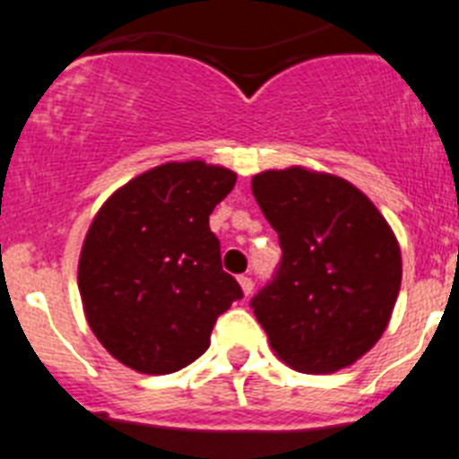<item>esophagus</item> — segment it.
Here are the masks:
<instances>
[{"label":"esophagus","instance_id":"esophagus-1","mask_svg":"<svg viewBox=\"0 0 459 459\" xmlns=\"http://www.w3.org/2000/svg\"><path fill=\"white\" fill-rule=\"evenodd\" d=\"M238 285H241V292H244L246 297L253 295V288H255V283H253L248 276H238Z\"/></svg>","mask_w":459,"mask_h":459}]
</instances>
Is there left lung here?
Wrapping results in <instances>:
<instances>
[{
  "label": "left lung",
  "instance_id": "left-lung-1",
  "mask_svg": "<svg viewBox=\"0 0 459 459\" xmlns=\"http://www.w3.org/2000/svg\"><path fill=\"white\" fill-rule=\"evenodd\" d=\"M253 195L281 241L276 278L250 307L292 369L334 374L385 332L402 285L394 232L362 190L307 167L253 176Z\"/></svg>",
  "mask_w": 459,
  "mask_h": 459
}]
</instances>
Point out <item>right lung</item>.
Returning a JSON list of instances; mask_svg holds the SVG:
<instances>
[{
  "instance_id": "add662e5",
  "label": "right lung",
  "mask_w": 459,
  "mask_h": 459,
  "mask_svg": "<svg viewBox=\"0 0 459 459\" xmlns=\"http://www.w3.org/2000/svg\"><path fill=\"white\" fill-rule=\"evenodd\" d=\"M237 174L204 160L167 162L117 187L78 257L85 320L117 362L171 374L202 355L244 292L222 272L209 215Z\"/></svg>"
}]
</instances>
